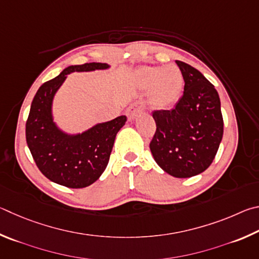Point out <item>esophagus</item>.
<instances>
[{
	"mask_svg": "<svg viewBox=\"0 0 259 259\" xmlns=\"http://www.w3.org/2000/svg\"><path fill=\"white\" fill-rule=\"evenodd\" d=\"M146 110V103H144L142 100H138V101L133 102L127 109V116H128L130 119H134L140 112Z\"/></svg>",
	"mask_w": 259,
	"mask_h": 259,
	"instance_id": "esophagus-1",
	"label": "esophagus"
}]
</instances>
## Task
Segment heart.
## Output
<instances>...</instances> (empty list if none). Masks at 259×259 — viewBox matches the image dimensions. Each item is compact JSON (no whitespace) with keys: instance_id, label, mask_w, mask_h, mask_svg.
Segmentation results:
<instances>
[{"instance_id":"heart-1","label":"heart","mask_w":259,"mask_h":259,"mask_svg":"<svg viewBox=\"0 0 259 259\" xmlns=\"http://www.w3.org/2000/svg\"><path fill=\"white\" fill-rule=\"evenodd\" d=\"M140 83L150 89L153 106L167 107L173 104L182 92L184 78L182 71L175 65L147 66L139 71Z\"/></svg>"}]
</instances>
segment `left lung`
<instances>
[{"mask_svg": "<svg viewBox=\"0 0 259 259\" xmlns=\"http://www.w3.org/2000/svg\"><path fill=\"white\" fill-rule=\"evenodd\" d=\"M184 78L182 98L170 110H156L150 150L160 168L179 179L206 170L223 138V116L215 86L196 68L176 60Z\"/></svg>", "mask_w": 259, "mask_h": 259, "instance_id": "left-lung-1", "label": "left lung"}]
</instances>
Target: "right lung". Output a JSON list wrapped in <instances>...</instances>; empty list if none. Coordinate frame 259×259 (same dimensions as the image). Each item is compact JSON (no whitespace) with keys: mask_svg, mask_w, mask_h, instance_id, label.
<instances>
[{"mask_svg":"<svg viewBox=\"0 0 259 259\" xmlns=\"http://www.w3.org/2000/svg\"><path fill=\"white\" fill-rule=\"evenodd\" d=\"M109 65L90 62L69 66L40 86L26 121V141L36 166L52 182L70 189L86 188L106 169L116 135L127 120L119 116L101 122L81 134L70 135L58 128L52 117L54 94L74 71L107 69Z\"/></svg>","mask_w":259,"mask_h":259,"instance_id":"right-lung-1","label":"right lung"}]
</instances>
